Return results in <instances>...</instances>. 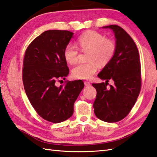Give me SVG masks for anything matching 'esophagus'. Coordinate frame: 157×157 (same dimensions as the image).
<instances>
[{"mask_svg": "<svg viewBox=\"0 0 157 157\" xmlns=\"http://www.w3.org/2000/svg\"><path fill=\"white\" fill-rule=\"evenodd\" d=\"M84 84H85V86H90L91 85L90 83L88 82H86V81L84 82Z\"/></svg>", "mask_w": 157, "mask_h": 157, "instance_id": "esophagus-1", "label": "esophagus"}]
</instances>
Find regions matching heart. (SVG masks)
I'll list each match as a JSON object with an SVG mask.
<instances>
[{"label":"heart","mask_w":157,"mask_h":157,"mask_svg":"<svg viewBox=\"0 0 157 157\" xmlns=\"http://www.w3.org/2000/svg\"><path fill=\"white\" fill-rule=\"evenodd\" d=\"M77 42L82 51H88L87 59L89 61L79 63L72 69V76L75 79H90L97 71L98 65L101 67L107 65L115 55V42L97 32L84 33L78 38ZM79 54L78 48L71 43L67 44L63 51L65 61L71 65L78 62Z\"/></svg>","instance_id":"b5f03b06"}]
</instances>
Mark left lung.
I'll use <instances>...</instances> for the list:
<instances>
[{"label":"left lung","instance_id":"8db88e82","mask_svg":"<svg viewBox=\"0 0 157 157\" xmlns=\"http://www.w3.org/2000/svg\"><path fill=\"white\" fill-rule=\"evenodd\" d=\"M103 28L114 32L117 50L112 61L98 75L106 82L92 84L96 90L93 106L99 119L114 123L125 118L137 101L142 86L140 59L134 41L124 29L116 25ZM110 79L114 85L107 88Z\"/></svg>","mask_w":157,"mask_h":157}]
</instances>
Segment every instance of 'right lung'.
Listing matches in <instances>:
<instances>
[{
    "instance_id": "1",
    "label": "right lung",
    "mask_w": 157,
    "mask_h": 157,
    "mask_svg": "<svg viewBox=\"0 0 157 157\" xmlns=\"http://www.w3.org/2000/svg\"><path fill=\"white\" fill-rule=\"evenodd\" d=\"M73 34L57 29L44 32L25 52L22 79L26 95L36 112L49 122L60 123L71 117L74 102L84 87L82 80L67 81L60 87L56 85L69 73L63 51Z\"/></svg>"
}]
</instances>
